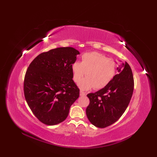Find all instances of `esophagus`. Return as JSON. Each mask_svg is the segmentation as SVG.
Masks as SVG:
<instances>
[{"label":"esophagus","instance_id":"esophagus-1","mask_svg":"<svg viewBox=\"0 0 157 157\" xmlns=\"http://www.w3.org/2000/svg\"><path fill=\"white\" fill-rule=\"evenodd\" d=\"M86 92H83V91H80V96H86Z\"/></svg>","mask_w":157,"mask_h":157}]
</instances>
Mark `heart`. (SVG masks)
Listing matches in <instances>:
<instances>
[{"label":"heart","mask_w":157,"mask_h":157,"mask_svg":"<svg viewBox=\"0 0 157 157\" xmlns=\"http://www.w3.org/2000/svg\"><path fill=\"white\" fill-rule=\"evenodd\" d=\"M73 79L78 83L85 74L86 78L78 84L83 90L94 88L96 90L106 87L116 74L117 64L114 60L108 59L98 52H86L82 56L81 62H75L71 66Z\"/></svg>","instance_id":"1"}]
</instances>
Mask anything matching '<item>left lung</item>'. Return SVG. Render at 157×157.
<instances>
[{
  "mask_svg": "<svg viewBox=\"0 0 157 157\" xmlns=\"http://www.w3.org/2000/svg\"><path fill=\"white\" fill-rule=\"evenodd\" d=\"M117 70L118 74L106 87L87 95L90 104L86 108V115L97 128H104L115 123L125 112L132 98L134 82L131 67L125 62Z\"/></svg>",
  "mask_w": 157,
  "mask_h": 157,
  "instance_id": "obj_1",
  "label": "left lung"
}]
</instances>
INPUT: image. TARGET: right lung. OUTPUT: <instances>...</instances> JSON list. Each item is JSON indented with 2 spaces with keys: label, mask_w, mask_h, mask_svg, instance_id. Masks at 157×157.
<instances>
[{
  "label": "right lung",
  "mask_w": 157,
  "mask_h": 157,
  "mask_svg": "<svg viewBox=\"0 0 157 157\" xmlns=\"http://www.w3.org/2000/svg\"><path fill=\"white\" fill-rule=\"evenodd\" d=\"M79 52L60 47L42 52L26 71L23 90L29 107L40 121L54 125L65 121L79 96L71 66Z\"/></svg>",
  "instance_id": "obj_1"
}]
</instances>
